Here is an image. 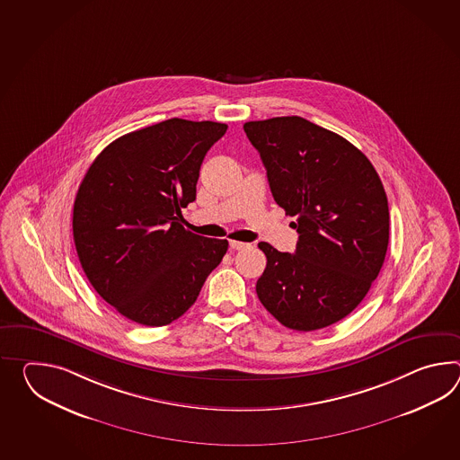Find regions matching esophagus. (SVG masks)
Here are the masks:
<instances>
[{"label": "esophagus", "instance_id": "esophagus-1", "mask_svg": "<svg viewBox=\"0 0 460 460\" xmlns=\"http://www.w3.org/2000/svg\"><path fill=\"white\" fill-rule=\"evenodd\" d=\"M229 247L233 249V251H243V249H247L249 244H245V243H241V241H229Z\"/></svg>", "mask_w": 460, "mask_h": 460}]
</instances>
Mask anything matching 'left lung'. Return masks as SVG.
Listing matches in <instances>:
<instances>
[{
    "label": "left lung",
    "mask_w": 460,
    "mask_h": 460,
    "mask_svg": "<svg viewBox=\"0 0 460 460\" xmlns=\"http://www.w3.org/2000/svg\"><path fill=\"white\" fill-rule=\"evenodd\" d=\"M266 166L277 205L296 216V254L259 243L266 254L255 292L287 328L337 323L365 298L385 262L388 198L355 145L302 117L244 123Z\"/></svg>",
    "instance_id": "left-lung-1"
}]
</instances>
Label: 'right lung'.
Segmentation results:
<instances>
[{
	"label": "right lung",
	"instance_id": "1",
	"mask_svg": "<svg viewBox=\"0 0 460 460\" xmlns=\"http://www.w3.org/2000/svg\"><path fill=\"white\" fill-rule=\"evenodd\" d=\"M226 123L170 119L105 146L82 180L72 233L95 292L123 317L164 327L193 305L226 239L180 225L199 168Z\"/></svg>",
	"mask_w": 460,
	"mask_h": 460
}]
</instances>
